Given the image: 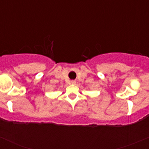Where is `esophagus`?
Returning a JSON list of instances; mask_svg holds the SVG:
<instances>
[{"label": "esophagus", "instance_id": "1", "mask_svg": "<svg viewBox=\"0 0 149 149\" xmlns=\"http://www.w3.org/2000/svg\"><path fill=\"white\" fill-rule=\"evenodd\" d=\"M76 81H71V84H73V85H75V84H76Z\"/></svg>", "mask_w": 149, "mask_h": 149}]
</instances>
